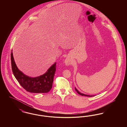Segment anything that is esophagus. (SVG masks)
I'll use <instances>...</instances> for the list:
<instances>
[{"label": "esophagus", "mask_w": 127, "mask_h": 127, "mask_svg": "<svg viewBox=\"0 0 127 127\" xmlns=\"http://www.w3.org/2000/svg\"><path fill=\"white\" fill-rule=\"evenodd\" d=\"M64 63H65V64L67 66H68L71 64V61H70V60L69 58H66L65 60Z\"/></svg>", "instance_id": "34e87169"}]
</instances>
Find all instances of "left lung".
<instances>
[{"label": "left lung", "mask_w": 127, "mask_h": 127, "mask_svg": "<svg viewBox=\"0 0 127 127\" xmlns=\"http://www.w3.org/2000/svg\"><path fill=\"white\" fill-rule=\"evenodd\" d=\"M75 90L77 92V93L79 94V95H81V96H87V97H92V96H94L93 95H87V94H83V93H81V92H80L77 89H76V88H75Z\"/></svg>", "instance_id": "left-lung-1"}]
</instances>
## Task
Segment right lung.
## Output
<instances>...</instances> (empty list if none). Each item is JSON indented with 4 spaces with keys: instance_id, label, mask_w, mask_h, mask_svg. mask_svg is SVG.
Masks as SVG:
<instances>
[{
    "instance_id": "add662e5",
    "label": "right lung",
    "mask_w": 127,
    "mask_h": 127,
    "mask_svg": "<svg viewBox=\"0 0 127 127\" xmlns=\"http://www.w3.org/2000/svg\"><path fill=\"white\" fill-rule=\"evenodd\" d=\"M11 61L13 74L25 90L31 93H48L51 89L56 70V62L51 65L45 73L33 78L26 75L18 69L14 61L12 50Z\"/></svg>"
}]
</instances>
